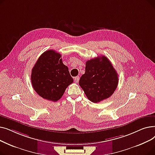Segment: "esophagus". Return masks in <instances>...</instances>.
Listing matches in <instances>:
<instances>
[{"instance_id": "34e87169", "label": "esophagus", "mask_w": 155, "mask_h": 155, "mask_svg": "<svg viewBox=\"0 0 155 155\" xmlns=\"http://www.w3.org/2000/svg\"><path fill=\"white\" fill-rule=\"evenodd\" d=\"M79 79H80V78H79V77H78V76H77V77H75L74 78V80H75V82L76 83H78V81H79Z\"/></svg>"}]
</instances>
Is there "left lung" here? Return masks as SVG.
I'll return each instance as SVG.
<instances>
[{
  "mask_svg": "<svg viewBox=\"0 0 155 155\" xmlns=\"http://www.w3.org/2000/svg\"><path fill=\"white\" fill-rule=\"evenodd\" d=\"M119 82L118 75L105 56L88 60L85 72L80 77L79 85L87 98L94 103L108 99L114 92Z\"/></svg>",
  "mask_w": 155,
  "mask_h": 155,
  "instance_id": "1",
  "label": "left lung"
}]
</instances>
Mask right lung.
I'll use <instances>...</instances> for the list:
<instances>
[{
  "label": "right lung",
  "mask_w": 155,
  "mask_h": 155,
  "mask_svg": "<svg viewBox=\"0 0 155 155\" xmlns=\"http://www.w3.org/2000/svg\"><path fill=\"white\" fill-rule=\"evenodd\" d=\"M61 55L54 50L44 52L31 71V83L36 92L43 99L56 102L73 82Z\"/></svg>",
  "instance_id": "obj_1"
}]
</instances>
